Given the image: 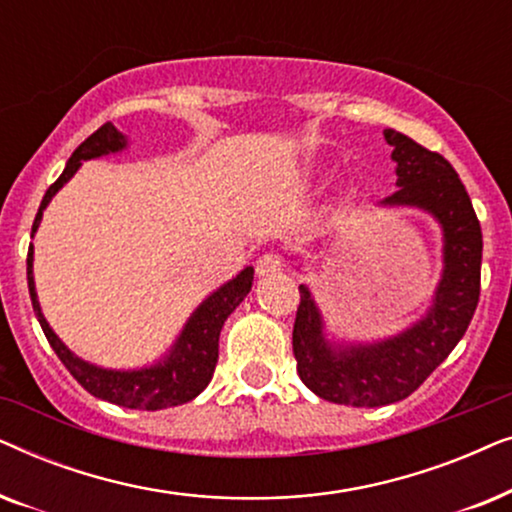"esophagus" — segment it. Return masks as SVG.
<instances>
[{
    "label": "esophagus",
    "instance_id": "34e87169",
    "mask_svg": "<svg viewBox=\"0 0 512 512\" xmlns=\"http://www.w3.org/2000/svg\"><path fill=\"white\" fill-rule=\"evenodd\" d=\"M279 270H282V256H277V254L258 256V261H256V275L258 277L275 275V272H279Z\"/></svg>",
    "mask_w": 512,
    "mask_h": 512
}]
</instances>
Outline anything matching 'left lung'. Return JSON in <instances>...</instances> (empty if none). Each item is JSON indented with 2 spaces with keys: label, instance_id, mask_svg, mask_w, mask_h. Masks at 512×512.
Returning a JSON list of instances; mask_svg holds the SVG:
<instances>
[{
  "label": "left lung",
  "instance_id": "8db88e82",
  "mask_svg": "<svg viewBox=\"0 0 512 512\" xmlns=\"http://www.w3.org/2000/svg\"><path fill=\"white\" fill-rule=\"evenodd\" d=\"M396 163L398 191L380 207L422 209L443 230V272L431 305L401 333L370 342L328 340L312 291L298 286L293 354L305 387L354 408H380L408 398L464 338L480 298L482 230L454 167L410 137L384 130Z\"/></svg>",
  "mask_w": 512,
  "mask_h": 512
}]
</instances>
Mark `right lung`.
<instances>
[{
    "label": "right lung",
    "mask_w": 512,
    "mask_h": 512,
    "mask_svg": "<svg viewBox=\"0 0 512 512\" xmlns=\"http://www.w3.org/2000/svg\"><path fill=\"white\" fill-rule=\"evenodd\" d=\"M123 149H128V137H125L123 132H118L114 123H104L100 130H95L93 135L72 153V158L67 160L65 170H62L58 181L46 191L44 200H41L39 205L37 219L32 223V237L37 233L48 202L53 200V195L58 193L76 172H79L83 160L102 158ZM32 263L34 247L30 244V251H27V286H30L34 314H37L41 331H44L46 340L51 342L53 352L58 354V359L65 363V368L74 375V380L79 382L88 394L130 410L174 408V405L193 401L200 391H205L214 375L216 359H219V335L223 321H226L230 317V312L247 298V293L251 291V282H254V268L247 265L240 275L233 277L226 284H221L219 289L209 293V296L195 307L184 328H181V333L177 335V340H174V345L167 349L163 359H158L156 363L144 368L114 370L83 361L81 356H76L72 349L55 335L51 324H48L44 317V312H41L37 286H34Z\"/></svg>",
    "instance_id": "right-lung-1"
}]
</instances>
